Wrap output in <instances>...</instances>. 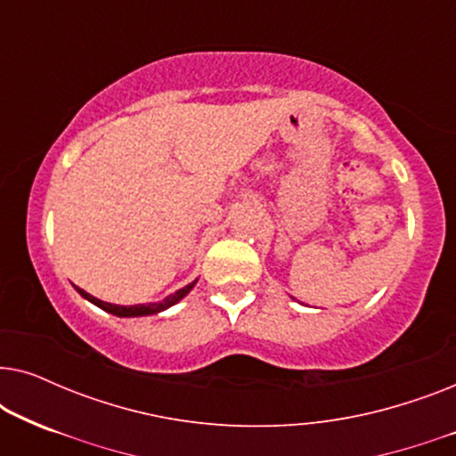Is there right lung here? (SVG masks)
Here are the masks:
<instances>
[{
	"label": "right lung",
	"instance_id": "add662e5",
	"mask_svg": "<svg viewBox=\"0 0 456 456\" xmlns=\"http://www.w3.org/2000/svg\"><path fill=\"white\" fill-rule=\"evenodd\" d=\"M192 286H195V282L184 286V289H180L174 292V295H170L167 298H164L161 303H149V305H133V307H124V305H114V303H105V301H99V298H95L93 295H89V292H85L83 289H77L80 295H83L86 301L95 303L97 307H102L103 311H108V314H114L118 317H136V315H153V314H159V311H164L167 307H172V305H176L180 298L186 297L191 292Z\"/></svg>",
	"mask_w": 456,
	"mask_h": 456
}]
</instances>
